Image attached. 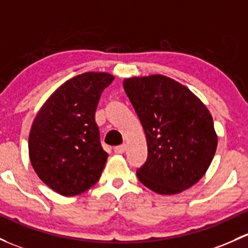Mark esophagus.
I'll use <instances>...</instances> for the list:
<instances>
[{"label": "esophagus", "instance_id": "1", "mask_svg": "<svg viewBox=\"0 0 248 248\" xmlns=\"http://www.w3.org/2000/svg\"><path fill=\"white\" fill-rule=\"evenodd\" d=\"M114 152L117 153V155H122V153L126 152V145L116 146V147L114 148Z\"/></svg>", "mask_w": 248, "mask_h": 248}]
</instances>
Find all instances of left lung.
Instances as JSON below:
<instances>
[{"label": "left lung", "mask_w": 248, "mask_h": 248, "mask_svg": "<svg viewBox=\"0 0 248 248\" xmlns=\"http://www.w3.org/2000/svg\"><path fill=\"white\" fill-rule=\"evenodd\" d=\"M124 89L147 141V160L137 170L139 181L160 195L178 194L196 184L217 147L207 107L186 87L163 75L126 78Z\"/></svg>", "instance_id": "1"}]
</instances>
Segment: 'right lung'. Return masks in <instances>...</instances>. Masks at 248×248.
Wrapping results in <instances>:
<instances>
[{
  "label": "right lung",
  "instance_id": "add662e5",
  "mask_svg": "<svg viewBox=\"0 0 248 248\" xmlns=\"http://www.w3.org/2000/svg\"><path fill=\"white\" fill-rule=\"evenodd\" d=\"M114 80L107 72H85L66 80L43 104L28 139L39 178L62 196H76L100 179L108 153L100 141L95 111Z\"/></svg>",
  "mask_w": 248,
  "mask_h": 248
}]
</instances>
